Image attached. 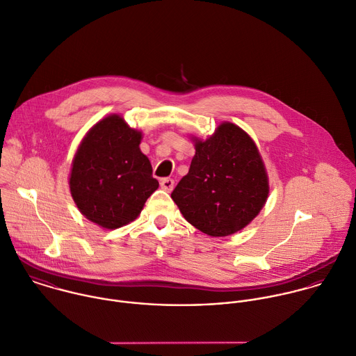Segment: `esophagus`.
Returning <instances> with one entry per match:
<instances>
[{"instance_id":"obj_1","label":"esophagus","mask_w":356,"mask_h":356,"mask_svg":"<svg viewBox=\"0 0 356 356\" xmlns=\"http://www.w3.org/2000/svg\"><path fill=\"white\" fill-rule=\"evenodd\" d=\"M161 187H162L165 191H172L173 187H175V180H173V179H169V177L162 179V180H161Z\"/></svg>"}]
</instances>
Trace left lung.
<instances>
[{
	"label": "left lung",
	"mask_w": 356,
	"mask_h": 356,
	"mask_svg": "<svg viewBox=\"0 0 356 356\" xmlns=\"http://www.w3.org/2000/svg\"><path fill=\"white\" fill-rule=\"evenodd\" d=\"M195 155L172 200L184 219L211 237L248 226L269 197V177L251 136L232 122L207 140L191 136Z\"/></svg>",
	"instance_id": "left-lung-1"
}]
</instances>
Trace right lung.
<instances>
[{
    "mask_svg": "<svg viewBox=\"0 0 356 356\" xmlns=\"http://www.w3.org/2000/svg\"><path fill=\"white\" fill-rule=\"evenodd\" d=\"M143 133L112 113L83 137L72 161L69 188L80 213L102 229L129 225L159 187L141 152Z\"/></svg>",
    "mask_w": 356,
    "mask_h": 356,
    "instance_id": "1",
    "label": "right lung"
}]
</instances>
